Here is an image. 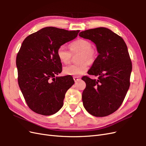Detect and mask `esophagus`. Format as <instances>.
Instances as JSON below:
<instances>
[{
    "label": "esophagus",
    "instance_id": "34e87169",
    "mask_svg": "<svg viewBox=\"0 0 146 146\" xmlns=\"http://www.w3.org/2000/svg\"><path fill=\"white\" fill-rule=\"evenodd\" d=\"M73 78H74L75 82H77V81H78L80 79V77H78V76H74V77H73Z\"/></svg>",
    "mask_w": 146,
    "mask_h": 146
}]
</instances>
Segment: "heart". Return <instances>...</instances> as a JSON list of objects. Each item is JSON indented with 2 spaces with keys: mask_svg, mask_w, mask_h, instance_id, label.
<instances>
[{
  "mask_svg": "<svg viewBox=\"0 0 146 146\" xmlns=\"http://www.w3.org/2000/svg\"><path fill=\"white\" fill-rule=\"evenodd\" d=\"M70 52L64 45L60 46L56 51V55L61 63L68 64L72 58V54L79 53L78 63L65 66L63 72L67 76H80L88 69L90 63H93L96 53L92 48L91 42L84 39H78L70 44Z\"/></svg>",
  "mask_w": 146,
  "mask_h": 146,
  "instance_id": "heart-1",
  "label": "heart"
}]
</instances>
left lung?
Returning a JSON list of instances; mask_svg holds the SVG:
<instances>
[{"label":"left lung","instance_id":"8db88e82","mask_svg":"<svg viewBox=\"0 0 146 146\" xmlns=\"http://www.w3.org/2000/svg\"><path fill=\"white\" fill-rule=\"evenodd\" d=\"M79 36L93 42L99 55L82 78L86 86L82 93L84 107L91 115L104 117L120 107L130 86L131 59L123 39L111 30L99 27L83 31Z\"/></svg>","mask_w":146,"mask_h":146}]
</instances>
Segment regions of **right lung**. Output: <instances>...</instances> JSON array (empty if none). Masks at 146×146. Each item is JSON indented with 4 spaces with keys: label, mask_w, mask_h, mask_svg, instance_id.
I'll list each match as a JSON object with an SVG mask.
<instances>
[{
    "label": "right lung",
    "mask_w": 146,
    "mask_h": 146,
    "mask_svg": "<svg viewBox=\"0 0 146 146\" xmlns=\"http://www.w3.org/2000/svg\"><path fill=\"white\" fill-rule=\"evenodd\" d=\"M79 32L47 27L30 35L22 44L16 56L17 79L33 111L50 116L62 108L66 92L74 81L69 76L55 77L62 71L56 51L76 38Z\"/></svg>",
    "instance_id": "right-lung-1"
}]
</instances>
